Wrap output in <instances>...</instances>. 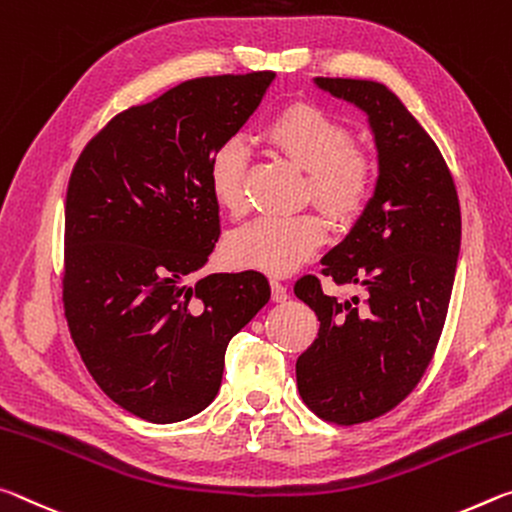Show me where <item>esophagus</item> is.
Wrapping results in <instances>:
<instances>
[{
	"label": "esophagus",
	"instance_id": "esophagus-1",
	"mask_svg": "<svg viewBox=\"0 0 512 512\" xmlns=\"http://www.w3.org/2000/svg\"><path fill=\"white\" fill-rule=\"evenodd\" d=\"M290 295H288V288L286 283H281L279 279H272V299L274 301H286Z\"/></svg>",
	"mask_w": 512,
	"mask_h": 512
}]
</instances>
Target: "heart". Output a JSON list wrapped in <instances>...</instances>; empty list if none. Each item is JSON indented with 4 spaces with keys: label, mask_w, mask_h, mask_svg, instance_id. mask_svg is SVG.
Listing matches in <instances>:
<instances>
[{
    "label": "heart",
    "mask_w": 512,
    "mask_h": 512,
    "mask_svg": "<svg viewBox=\"0 0 512 512\" xmlns=\"http://www.w3.org/2000/svg\"><path fill=\"white\" fill-rule=\"evenodd\" d=\"M267 145L306 170V192L335 222H349L372 190L374 167L370 156L349 145L351 136L320 108L297 104L279 113L265 127ZM211 190L224 211H245L247 149L229 140L211 161ZM326 238V226L317 215L261 217L233 233L226 242V258L236 267L267 274L295 272L311 258Z\"/></svg>",
    "instance_id": "heart-1"
}]
</instances>
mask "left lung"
I'll return each instance as SVG.
<instances>
[{
  "instance_id": "1",
  "label": "left lung",
  "mask_w": 512,
  "mask_h": 512,
  "mask_svg": "<svg viewBox=\"0 0 512 512\" xmlns=\"http://www.w3.org/2000/svg\"><path fill=\"white\" fill-rule=\"evenodd\" d=\"M313 83L367 115L379 174L354 226L322 256V272L363 299L324 295L313 274L295 286L320 320L297 358V388L322 420L358 424L395 408L431 363L454 288L460 206L440 149L395 92L358 79Z\"/></svg>"
}]
</instances>
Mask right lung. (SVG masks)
<instances>
[{
  "instance_id": "1",
  "label": "right lung",
  "mask_w": 512,
  "mask_h": 512,
  "mask_svg": "<svg viewBox=\"0 0 512 512\" xmlns=\"http://www.w3.org/2000/svg\"><path fill=\"white\" fill-rule=\"evenodd\" d=\"M274 79L183 81L115 115L72 170L67 326L99 388L147 422H181L211 404L226 345L270 301V281L256 270L188 279L220 238L213 156Z\"/></svg>"
}]
</instances>
